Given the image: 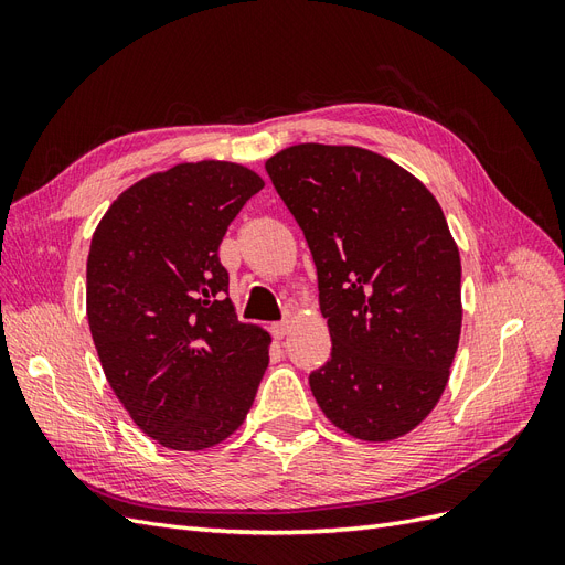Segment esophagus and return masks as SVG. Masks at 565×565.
<instances>
[{"label":"esophagus","instance_id":"obj_1","mask_svg":"<svg viewBox=\"0 0 565 565\" xmlns=\"http://www.w3.org/2000/svg\"><path fill=\"white\" fill-rule=\"evenodd\" d=\"M270 332L276 339H285L289 332V320H280V322H273L270 324Z\"/></svg>","mask_w":565,"mask_h":565}]
</instances>
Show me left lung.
I'll return each instance as SVG.
<instances>
[{"instance_id": "1", "label": "left lung", "mask_w": 565, "mask_h": 565, "mask_svg": "<svg viewBox=\"0 0 565 565\" xmlns=\"http://www.w3.org/2000/svg\"><path fill=\"white\" fill-rule=\"evenodd\" d=\"M318 270L330 361L313 396L337 429L384 443L426 419L461 332V264L438 200L358 146L299 143L266 160Z\"/></svg>"}]
</instances>
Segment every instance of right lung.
I'll return each instance as SVG.
<instances>
[{"mask_svg":"<svg viewBox=\"0 0 565 565\" xmlns=\"http://www.w3.org/2000/svg\"><path fill=\"white\" fill-rule=\"evenodd\" d=\"M264 179L183 162L119 195L92 237L87 318L106 380L139 429L204 450L241 426L268 367L270 334L241 322L218 245Z\"/></svg>","mask_w":565,"mask_h":565,"instance_id":"obj_1","label":"right lung"}]
</instances>
